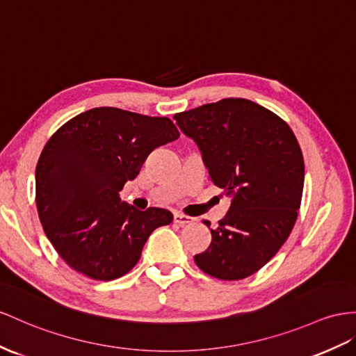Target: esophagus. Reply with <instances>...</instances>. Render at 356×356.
<instances>
[{"mask_svg":"<svg viewBox=\"0 0 356 356\" xmlns=\"http://www.w3.org/2000/svg\"><path fill=\"white\" fill-rule=\"evenodd\" d=\"M194 221V218L186 216V215H181V213H175V222L179 225H188Z\"/></svg>","mask_w":356,"mask_h":356,"instance_id":"esophagus-1","label":"esophagus"}]
</instances>
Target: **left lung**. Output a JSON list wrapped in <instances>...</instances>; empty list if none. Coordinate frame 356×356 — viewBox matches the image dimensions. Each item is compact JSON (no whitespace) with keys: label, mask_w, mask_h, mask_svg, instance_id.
<instances>
[{"label":"left lung","mask_w":356,"mask_h":356,"mask_svg":"<svg viewBox=\"0 0 356 356\" xmlns=\"http://www.w3.org/2000/svg\"><path fill=\"white\" fill-rule=\"evenodd\" d=\"M175 120L197 143L209 177L232 197L209 248L194 257L197 266L220 280L247 278L275 256L296 222L305 171L296 136L277 114L241 97Z\"/></svg>","instance_id":"obj_1"}]
</instances>
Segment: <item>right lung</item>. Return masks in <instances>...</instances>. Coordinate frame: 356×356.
Masks as SVG:
<instances>
[{
	"mask_svg": "<svg viewBox=\"0 0 356 356\" xmlns=\"http://www.w3.org/2000/svg\"><path fill=\"white\" fill-rule=\"evenodd\" d=\"M168 117L100 106L70 118L44 145L35 167V204L44 234L76 272L111 281L129 272L170 211H138L118 193L149 154L179 138Z\"/></svg>",
	"mask_w": 356,
	"mask_h": 356,
	"instance_id": "1",
	"label": "right lung"
}]
</instances>
